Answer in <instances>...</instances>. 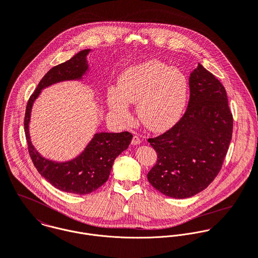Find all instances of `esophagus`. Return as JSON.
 Listing matches in <instances>:
<instances>
[{"label": "esophagus", "instance_id": "34e87169", "mask_svg": "<svg viewBox=\"0 0 258 258\" xmlns=\"http://www.w3.org/2000/svg\"><path fill=\"white\" fill-rule=\"evenodd\" d=\"M131 143H132V145H138V144H140V143H141V139H140V137H139V136H137V135H134V136H133V138H132Z\"/></svg>", "mask_w": 258, "mask_h": 258}]
</instances>
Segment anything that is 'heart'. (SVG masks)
Instances as JSON below:
<instances>
[{
	"instance_id": "b5f03b06",
	"label": "heart",
	"mask_w": 258,
	"mask_h": 258,
	"mask_svg": "<svg viewBox=\"0 0 258 258\" xmlns=\"http://www.w3.org/2000/svg\"><path fill=\"white\" fill-rule=\"evenodd\" d=\"M189 83L185 74L157 60L133 65L123 71L118 88L107 93L111 111L122 121L130 118L129 103H137V114L150 130L164 131L181 117Z\"/></svg>"
}]
</instances>
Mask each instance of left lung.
I'll list each match as a JSON object with an SVG mask.
<instances>
[{"mask_svg":"<svg viewBox=\"0 0 258 258\" xmlns=\"http://www.w3.org/2000/svg\"><path fill=\"white\" fill-rule=\"evenodd\" d=\"M186 112L165 133L149 138L157 162L150 184L172 198L204 190L220 171L232 137L233 117L225 88L201 64L189 77Z\"/></svg>","mask_w":258,"mask_h":258,"instance_id":"obj_1","label":"left lung"}]
</instances>
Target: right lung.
I'll return each instance as SVG.
<instances>
[{
	"label": "right lung",
	"mask_w": 258,
	"mask_h": 258,
	"mask_svg": "<svg viewBox=\"0 0 258 258\" xmlns=\"http://www.w3.org/2000/svg\"><path fill=\"white\" fill-rule=\"evenodd\" d=\"M89 52L90 49L83 50L49 70L31 95L24 120L29 154L38 172L57 189L80 195L95 191L108 180L114 160L128 148L133 135L127 131L97 133L78 157L67 162H55L44 158L35 149L30 139L29 123L33 103L42 89L62 81L81 79L88 70L86 57Z\"/></svg>",
	"instance_id": "add662e5"
}]
</instances>
